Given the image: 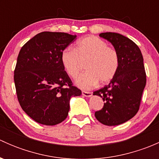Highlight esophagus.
<instances>
[{"mask_svg":"<svg viewBox=\"0 0 159 159\" xmlns=\"http://www.w3.org/2000/svg\"><path fill=\"white\" fill-rule=\"evenodd\" d=\"M82 94L85 97H91L92 95V92H90V91H82Z\"/></svg>","mask_w":159,"mask_h":159,"instance_id":"esophagus-1","label":"esophagus"}]
</instances>
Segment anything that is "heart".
I'll use <instances>...</instances> for the list:
<instances>
[{
	"mask_svg": "<svg viewBox=\"0 0 159 159\" xmlns=\"http://www.w3.org/2000/svg\"><path fill=\"white\" fill-rule=\"evenodd\" d=\"M61 62L70 78H76L85 63L87 70L78 78L76 84L89 89L98 82L105 84L115 76L119 65L116 50L95 36H88L77 41L74 50L66 48L61 54Z\"/></svg>",
	"mask_w": 159,
	"mask_h": 159,
	"instance_id": "obj_1",
	"label": "heart"
}]
</instances>
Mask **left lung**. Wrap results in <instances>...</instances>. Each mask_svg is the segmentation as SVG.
<instances>
[{"instance_id": "obj_1", "label": "left lung", "mask_w": 159, "mask_h": 159, "mask_svg": "<svg viewBox=\"0 0 159 159\" xmlns=\"http://www.w3.org/2000/svg\"><path fill=\"white\" fill-rule=\"evenodd\" d=\"M99 36L108 40L118 52V70L108 85L94 91L102 98L103 108L94 113L103 125H118L129 121L139 111L146 84L143 57L137 44L118 33L106 32Z\"/></svg>"}]
</instances>
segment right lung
I'll list each match as a JSON object with an SVG mask.
<instances>
[{"instance_id":"add662e5","label":"right lung","mask_w":159,"mask_h":159,"mask_svg":"<svg viewBox=\"0 0 159 159\" xmlns=\"http://www.w3.org/2000/svg\"><path fill=\"white\" fill-rule=\"evenodd\" d=\"M75 38L62 32H41L19 52L14 75L17 97L24 111L36 122H62L68 115L70 98L81 94L61 62V54Z\"/></svg>"}]
</instances>
